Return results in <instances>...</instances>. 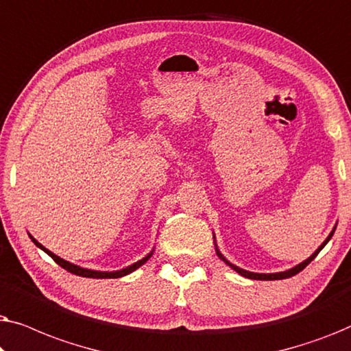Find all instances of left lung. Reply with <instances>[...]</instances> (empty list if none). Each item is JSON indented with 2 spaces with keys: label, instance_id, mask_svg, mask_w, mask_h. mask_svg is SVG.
Masks as SVG:
<instances>
[{
  "label": "left lung",
  "instance_id": "8db88e82",
  "mask_svg": "<svg viewBox=\"0 0 351 351\" xmlns=\"http://www.w3.org/2000/svg\"><path fill=\"white\" fill-rule=\"evenodd\" d=\"M334 232H335V227H334V230L332 232L329 233V237L324 239V243L321 244V246L316 249V251L311 254V256L306 258V261H304L302 263H299V265H295V267H292V268H289V270H286V271H280V273H252V271H247V270H243V268H239V267H237V265H233V263H230L227 258H225L222 254H220V251L217 249V244H215V252H217V256L222 258V261L227 263V265L230 267V268H233L234 271L237 273H239V275L241 276H244V278H249V280H261V281H273V280H286V278H291V276H294V275H297V273L299 271H302L304 270V268L308 265V263L313 261V258L318 256L319 254V251L321 249H323L326 244L329 243V239L332 238V234H334Z\"/></svg>",
  "mask_w": 351,
  "mask_h": 351
}]
</instances>
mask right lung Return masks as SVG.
<instances>
[{
  "label": "right lung",
  "mask_w": 351,
  "mask_h": 351,
  "mask_svg": "<svg viewBox=\"0 0 351 351\" xmlns=\"http://www.w3.org/2000/svg\"><path fill=\"white\" fill-rule=\"evenodd\" d=\"M28 237H30L32 241L35 243L38 247L43 249V251H45L51 258H54V262L59 263V265H60L62 268H65L66 271L73 273V275L83 276V278H97V280H105V278H121V276H126V275H129V273H132L134 270H137L138 267H142L143 263H145V262L148 261V258L152 257V254H153V251H152L150 254H148L147 257H143L142 261L132 263V265L123 268V270H117V271H97V270H89V268H83V267H80V265H75V263H70V262L64 261V258H60L59 256H56L54 252H51L49 249H46L45 246H43V244L38 243L36 239L32 237V234H28Z\"/></svg>",
  "instance_id": "obj_1"
}]
</instances>
